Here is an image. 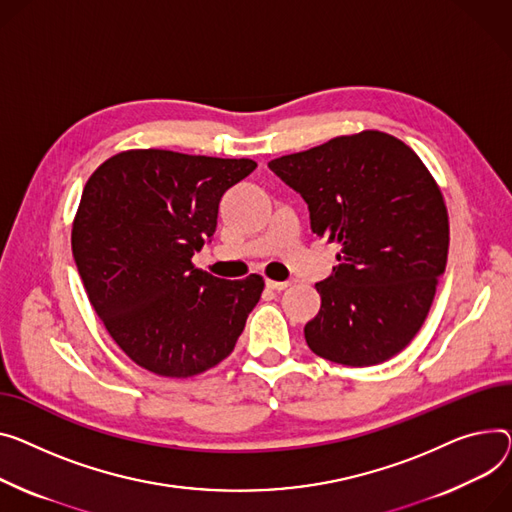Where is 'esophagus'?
I'll list each match as a JSON object with an SVG mask.
<instances>
[{"label": "esophagus", "instance_id": "34e87169", "mask_svg": "<svg viewBox=\"0 0 512 512\" xmlns=\"http://www.w3.org/2000/svg\"><path fill=\"white\" fill-rule=\"evenodd\" d=\"M290 284H292L290 280H286V282H276V280H265V286H267L269 290H276V292H280V290H286V288H288Z\"/></svg>", "mask_w": 512, "mask_h": 512}]
</instances>
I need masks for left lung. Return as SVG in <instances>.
Wrapping results in <instances>:
<instances>
[{"instance_id": "left-lung-1", "label": "left lung", "mask_w": 512, "mask_h": 512, "mask_svg": "<svg viewBox=\"0 0 512 512\" xmlns=\"http://www.w3.org/2000/svg\"><path fill=\"white\" fill-rule=\"evenodd\" d=\"M311 212L317 236L339 243L333 274L315 284L309 348L346 366L381 364L420 331L445 274L449 216L418 154L383 131L339 135L267 164Z\"/></svg>"}]
</instances>
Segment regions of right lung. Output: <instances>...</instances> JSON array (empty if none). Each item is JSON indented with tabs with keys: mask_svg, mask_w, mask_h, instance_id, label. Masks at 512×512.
I'll list each match as a JSON object with an SVG mask.
<instances>
[{
	"mask_svg": "<svg viewBox=\"0 0 512 512\" xmlns=\"http://www.w3.org/2000/svg\"><path fill=\"white\" fill-rule=\"evenodd\" d=\"M249 158L127 150L88 179L72 253L90 304L115 344L158 377L187 379L236 346L263 278L222 280L191 257L216 232L222 195Z\"/></svg>",
	"mask_w": 512,
	"mask_h": 512,
	"instance_id": "obj_1",
	"label": "right lung"
}]
</instances>
